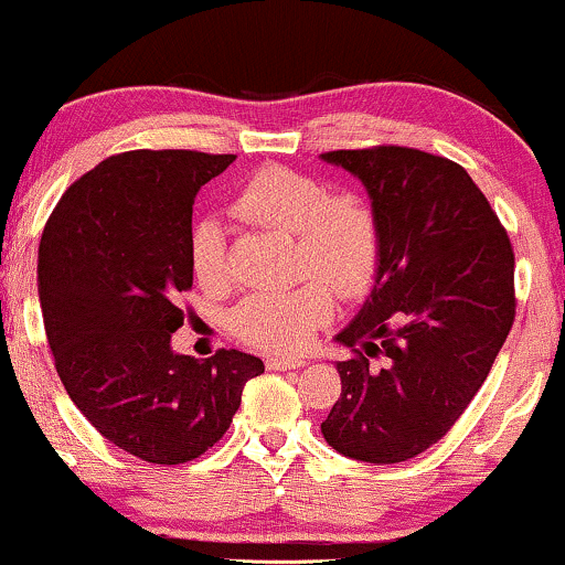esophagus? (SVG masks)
<instances>
[{
    "label": "esophagus",
    "instance_id": "obj_1",
    "mask_svg": "<svg viewBox=\"0 0 565 565\" xmlns=\"http://www.w3.org/2000/svg\"><path fill=\"white\" fill-rule=\"evenodd\" d=\"M302 365H305V360H297V356H268L266 360L268 370H297Z\"/></svg>",
    "mask_w": 565,
    "mask_h": 565
}]
</instances>
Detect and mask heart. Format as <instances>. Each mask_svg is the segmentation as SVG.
Segmentation results:
<instances>
[{
	"mask_svg": "<svg viewBox=\"0 0 565 565\" xmlns=\"http://www.w3.org/2000/svg\"><path fill=\"white\" fill-rule=\"evenodd\" d=\"M232 209L249 224L295 237L299 276H318L341 297L362 295L373 284L381 226L365 198L328 195L310 177L287 167H263L242 184ZM190 263L205 289L230 284V249L218 221L205 218L192 230ZM320 281L247 297L232 316L234 331L266 352H299L333 318V297Z\"/></svg>",
	"mask_w": 565,
	"mask_h": 565,
	"instance_id": "heart-1",
	"label": "heart"
}]
</instances>
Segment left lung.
Returning a JSON list of instances; mask_svg holds the SVG:
<instances>
[{"label":"left lung","mask_w":565,"mask_h":565,"mask_svg":"<svg viewBox=\"0 0 565 565\" xmlns=\"http://www.w3.org/2000/svg\"><path fill=\"white\" fill-rule=\"evenodd\" d=\"M365 184L381 258L335 341L341 396L320 433L356 461L396 463L451 430L516 316L509 234L467 169L414 148L320 156Z\"/></svg>","instance_id":"left-lung-1"}]
</instances>
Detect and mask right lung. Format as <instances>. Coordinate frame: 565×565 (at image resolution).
<instances>
[{
  "instance_id": "add662e5",
  "label": "right lung",
  "mask_w": 565,
  "mask_h": 565,
  "mask_svg": "<svg viewBox=\"0 0 565 565\" xmlns=\"http://www.w3.org/2000/svg\"><path fill=\"white\" fill-rule=\"evenodd\" d=\"M237 156L127 151L83 174L46 221L39 299L60 381L122 451L184 463L230 430L258 356L171 349L192 287V203Z\"/></svg>"
}]
</instances>
